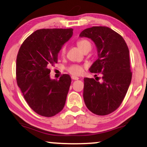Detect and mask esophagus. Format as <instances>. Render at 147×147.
Here are the masks:
<instances>
[{
    "label": "esophagus",
    "mask_w": 147,
    "mask_h": 147,
    "mask_svg": "<svg viewBox=\"0 0 147 147\" xmlns=\"http://www.w3.org/2000/svg\"><path fill=\"white\" fill-rule=\"evenodd\" d=\"M72 79H73V80H78V79H79V77H76V76H72Z\"/></svg>",
    "instance_id": "34e87169"
}]
</instances>
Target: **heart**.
I'll use <instances>...</instances> for the list:
<instances>
[{"label":"heart","mask_w":147,"mask_h":147,"mask_svg":"<svg viewBox=\"0 0 147 147\" xmlns=\"http://www.w3.org/2000/svg\"><path fill=\"white\" fill-rule=\"evenodd\" d=\"M77 45L79 48V50L83 52L87 51V50H90L91 48H92V45H91L90 42L86 39L80 40V41L77 42ZM65 52V47L63 46L61 48V55H63ZM67 70H68V71L70 74L73 75H80L83 72V68H82V66L79 65H77V64L71 65L70 66L68 67Z\"/></svg>","instance_id":"1"}]
</instances>
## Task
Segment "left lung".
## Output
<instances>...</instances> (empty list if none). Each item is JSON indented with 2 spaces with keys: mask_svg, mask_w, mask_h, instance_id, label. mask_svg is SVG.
<instances>
[{
  "mask_svg": "<svg viewBox=\"0 0 147 147\" xmlns=\"http://www.w3.org/2000/svg\"><path fill=\"white\" fill-rule=\"evenodd\" d=\"M94 41L98 59L90 71L102 73V82L84 78V99L89 111L98 115L115 111L124 100L132 78L129 50L120 34L105 26H94L79 34Z\"/></svg>",
  "mask_w": 147,
  "mask_h": 147,
  "instance_id": "left-lung-1",
  "label": "left lung"
}]
</instances>
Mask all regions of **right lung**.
Returning <instances> with one entry per match:
<instances>
[{
	"instance_id": "obj_1",
	"label": "right lung",
	"mask_w": 147,
	"mask_h": 147,
	"mask_svg": "<svg viewBox=\"0 0 147 147\" xmlns=\"http://www.w3.org/2000/svg\"><path fill=\"white\" fill-rule=\"evenodd\" d=\"M73 29H41L22 43L16 58V82L32 110L52 117L63 109L71 84L70 75L59 80L50 77L51 65L57 63L58 53L71 38Z\"/></svg>"
}]
</instances>
